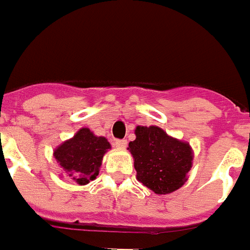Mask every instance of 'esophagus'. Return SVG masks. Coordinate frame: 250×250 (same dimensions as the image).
Returning <instances> with one entry per match:
<instances>
[{
	"instance_id": "obj_1",
	"label": "esophagus",
	"mask_w": 250,
	"mask_h": 250,
	"mask_svg": "<svg viewBox=\"0 0 250 250\" xmlns=\"http://www.w3.org/2000/svg\"><path fill=\"white\" fill-rule=\"evenodd\" d=\"M114 146L117 149H125V146H127V141L125 140H115Z\"/></svg>"
}]
</instances>
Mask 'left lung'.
Listing matches in <instances>:
<instances>
[{"label": "left lung", "mask_w": 250, "mask_h": 250, "mask_svg": "<svg viewBox=\"0 0 250 250\" xmlns=\"http://www.w3.org/2000/svg\"><path fill=\"white\" fill-rule=\"evenodd\" d=\"M128 144L136 178L158 195L176 191L188 181L194 151L188 141L172 137L158 125H137Z\"/></svg>", "instance_id": "left-lung-1"}]
</instances>
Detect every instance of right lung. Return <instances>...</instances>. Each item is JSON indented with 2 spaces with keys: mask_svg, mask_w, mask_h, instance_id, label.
<instances>
[{
  "mask_svg": "<svg viewBox=\"0 0 250 250\" xmlns=\"http://www.w3.org/2000/svg\"><path fill=\"white\" fill-rule=\"evenodd\" d=\"M109 149L111 145L104 136H96L90 128L83 127L72 139L56 146L54 157L66 177L82 186L97 177L103 158Z\"/></svg>",
  "mask_w": 250,
  "mask_h": 250,
  "instance_id": "right-lung-1",
  "label": "right lung"
}]
</instances>
